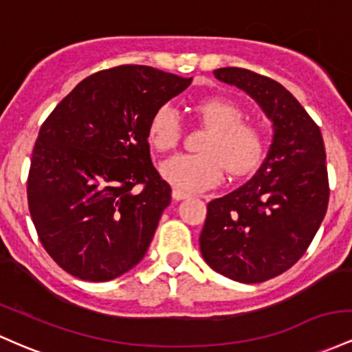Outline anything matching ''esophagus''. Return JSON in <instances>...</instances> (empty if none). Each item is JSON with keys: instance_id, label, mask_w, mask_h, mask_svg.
Wrapping results in <instances>:
<instances>
[{"instance_id": "34e87169", "label": "esophagus", "mask_w": 352, "mask_h": 352, "mask_svg": "<svg viewBox=\"0 0 352 352\" xmlns=\"http://www.w3.org/2000/svg\"><path fill=\"white\" fill-rule=\"evenodd\" d=\"M187 197H188L187 192H184V190H180V188L173 187V190H172V199L173 200H184V199H187Z\"/></svg>"}]
</instances>
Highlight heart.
Returning a JSON list of instances; mask_svg holds the SVG:
<instances>
[{"label":"heart","mask_w":352,"mask_h":352,"mask_svg":"<svg viewBox=\"0 0 352 352\" xmlns=\"http://www.w3.org/2000/svg\"><path fill=\"white\" fill-rule=\"evenodd\" d=\"M197 118L208 129L195 155L180 153L162 164V175L184 192L214 187L227 170L242 177L258 167L267 148V135L256 122L244 120V111L227 98H206L194 105ZM180 120L175 108L158 107L146 126V140L157 152H168L180 142Z\"/></svg>","instance_id":"b5f03b06"}]
</instances>
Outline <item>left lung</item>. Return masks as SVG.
<instances>
[{"label":"left lung","instance_id":"1","mask_svg":"<svg viewBox=\"0 0 352 352\" xmlns=\"http://www.w3.org/2000/svg\"><path fill=\"white\" fill-rule=\"evenodd\" d=\"M220 82L252 96L274 122V140L249 182L207 206L200 252L229 279L257 284L306 254L329 204L319 126L280 83L244 68H219Z\"/></svg>","mask_w":352,"mask_h":352}]
</instances>
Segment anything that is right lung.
I'll use <instances>...</instances> for the list:
<instances>
[{
  "instance_id": "1",
  "label": "right lung",
  "mask_w": 352,
  "mask_h": 352,
  "mask_svg": "<svg viewBox=\"0 0 352 352\" xmlns=\"http://www.w3.org/2000/svg\"><path fill=\"white\" fill-rule=\"evenodd\" d=\"M190 83L144 65L102 69L43 122L28 207L41 245L68 274L105 283L144 258L172 192L152 164L146 126Z\"/></svg>"
}]
</instances>
